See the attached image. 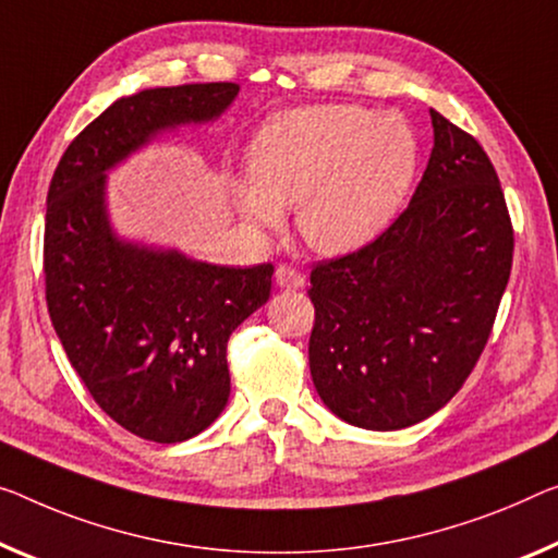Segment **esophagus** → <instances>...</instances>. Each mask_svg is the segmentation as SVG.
I'll list each match as a JSON object with an SVG mask.
<instances>
[{
	"mask_svg": "<svg viewBox=\"0 0 558 558\" xmlns=\"http://www.w3.org/2000/svg\"><path fill=\"white\" fill-rule=\"evenodd\" d=\"M274 284L279 289H302L304 274L294 267H289V264H281V267H277V271H274Z\"/></svg>",
	"mask_w": 558,
	"mask_h": 558,
	"instance_id": "esophagus-1",
	"label": "esophagus"
}]
</instances>
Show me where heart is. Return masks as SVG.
Returning <instances> with one entry per match:
<instances>
[{
	"instance_id": "obj_1",
	"label": "heart",
	"mask_w": 558,
	"mask_h": 558,
	"mask_svg": "<svg viewBox=\"0 0 558 558\" xmlns=\"http://www.w3.org/2000/svg\"><path fill=\"white\" fill-rule=\"evenodd\" d=\"M416 171V136L401 117L359 105H314L277 114L250 147L252 179H231L236 211L271 234L296 207L314 252L362 250L391 225Z\"/></svg>"
}]
</instances>
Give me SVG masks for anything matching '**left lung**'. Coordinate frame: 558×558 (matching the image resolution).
Returning a JSON list of instances; mask_svg holds the SVG:
<instances>
[{"mask_svg":"<svg viewBox=\"0 0 558 558\" xmlns=\"http://www.w3.org/2000/svg\"><path fill=\"white\" fill-rule=\"evenodd\" d=\"M432 126L409 207L372 244L312 271L314 387L339 418L372 432L424 422L464 387L511 274L494 165L434 109Z\"/></svg>","mask_w":558,"mask_h":558,"instance_id":"8db88e82","label":"left lung"}]
</instances>
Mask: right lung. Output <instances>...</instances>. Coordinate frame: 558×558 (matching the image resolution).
<instances>
[{
	"label": "right lung",
	"instance_id": "add662e5",
	"mask_svg": "<svg viewBox=\"0 0 558 558\" xmlns=\"http://www.w3.org/2000/svg\"><path fill=\"white\" fill-rule=\"evenodd\" d=\"M239 84H182L117 99L84 126L51 177L45 281L51 324L101 411L147 441L177 444L227 407V341L267 304L271 264L239 269L119 239L107 171L154 136L207 124Z\"/></svg>",
	"mask_w": 558,
	"mask_h": 558
}]
</instances>
